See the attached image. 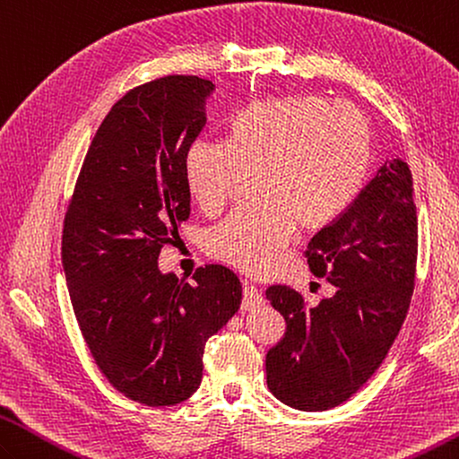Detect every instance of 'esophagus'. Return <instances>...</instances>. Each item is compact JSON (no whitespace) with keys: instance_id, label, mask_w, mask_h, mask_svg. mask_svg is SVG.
Wrapping results in <instances>:
<instances>
[{"instance_id":"esophagus-1","label":"esophagus","mask_w":459,"mask_h":459,"mask_svg":"<svg viewBox=\"0 0 459 459\" xmlns=\"http://www.w3.org/2000/svg\"><path fill=\"white\" fill-rule=\"evenodd\" d=\"M264 302V299H263V294H261V290L255 287V284H251V282H243V300H241V307L246 308V310H253V308H257V307H261V304Z\"/></svg>"}]
</instances>
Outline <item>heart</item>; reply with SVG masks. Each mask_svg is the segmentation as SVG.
<instances>
[{"instance_id":"b5f03b06","label":"heart","mask_w":459,"mask_h":459,"mask_svg":"<svg viewBox=\"0 0 459 459\" xmlns=\"http://www.w3.org/2000/svg\"><path fill=\"white\" fill-rule=\"evenodd\" d=\"M371 160L373 129L359 108L316 94L267 96L233 111L223 139L192 141L185 182L213 213L253 175L257 198L212 228L206 247L243 273L267 274L299 226L318 231L350 210Z\"/></svg>"}]
</instances>
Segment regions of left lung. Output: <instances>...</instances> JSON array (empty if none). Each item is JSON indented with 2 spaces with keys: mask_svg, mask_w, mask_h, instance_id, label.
<instances>
[{
  "mask_svg": "<svg viewBox=\"0 0 459 459\" xmlns=\"http://www.w3.org/2000/svg\"><path fill=\"white\" fill-rule=\"evenodd\" d=\"M411 169L383 165L342 218L310 239L304 257L335 287L310 308L287 284L264 290L287 322L264 358L267 386L297 411H328L371 379L411 307L419 220Z\"/></svg>",
  "mask_w": 459,
  "mask_h": 459,
  "instance_id": "obj_1",
  "label": "left lung"
}]
</instances>
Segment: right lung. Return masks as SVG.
Returning <instances> with one entry per match:
<instances>
[{
  "label": "right lung",
  "instance_id": "add662e5",
  "mask_svg": "<svg viewBox=\"0 0 459 459\" xmlns=\"http://www.w3.org/2000/svg\"><path fill=\"white\" fill-rule=\"evenodd\" d=\"M212 90L185 74L129 90L91 139L65 213L63 267L80 332L109 385L147 406L196 393L204 345L241 302L238 274L223 264L198 267L195 282L157 267L190 216L185 155Z\"/></svg>",
  "mask_w": 459,
  "mask_h": 459
}]
</instances>
